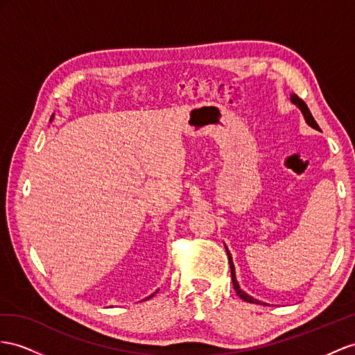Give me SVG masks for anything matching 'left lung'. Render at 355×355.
I'll return each instance as SVG.
<instances>
[{"instance_id": "1", "label": "left lung", "mask_w": 355, "mask_h": 355, "mask_svg": "<svg viewBox=\"0 0 355 355\" xmlns=\"http://www.w3.org/2000/svg\"><path fill=\"white\" fill-rule=\"evenodd\" d=\"M291 102H293L295 106H298V109H300V111H302V114H303V116H304V120H306V123H307L309 125L313 127V129H316V130H320V125L316 124L315 118L312 116L311 111H309L307 105L303 102L302 98H300L297 94H291ZM226 253H228V259H230V266H231V277H232V284H234L235 293H237V295H239L241 300H244V302H248V303H257V304H259L258 300H255L253 297H250L249 294L244 293L243 289H240V285H239V282H237V277H235V267H234V262H232V257H231V253H230V250H228V249H226Z\"/></svg>"}]
</instances>
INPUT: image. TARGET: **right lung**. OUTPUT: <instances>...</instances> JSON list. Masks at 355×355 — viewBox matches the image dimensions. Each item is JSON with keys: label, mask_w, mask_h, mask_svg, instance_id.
<instances>
[{"label": "right lung", "mask_w": 355, "mask_h": 355, "mask_svg": "<svg viewBox=\"0 0 355 355\" xmlns=\"http://www.w3.org/2000/svg\"><path fill=\"white\" fill-rule=\"evenodd\" d=\"M156 293H157V291H156ZM156 293H154V294H156ZM154 294H151V295H150V297H147V298H145V300H148V298H151V297H153V295H154Z\"/></svg>", "instance_id": "right-lung-1"}]
</instances>
